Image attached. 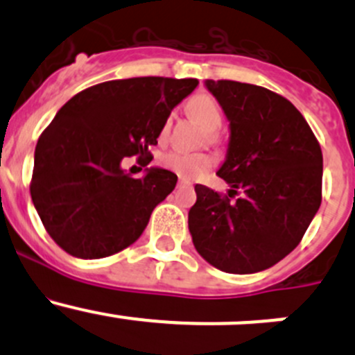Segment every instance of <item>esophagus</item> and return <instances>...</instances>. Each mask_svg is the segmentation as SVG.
Instances as JSON below:
<instances>
[{"mask_svg":"<svg viewBox=\"0 0 355 355\" xmlns=\"http://www.w3.org/2000/svg\"><path fill=\"white\" fill-rule=\"evenodd\" d=\"M187 185H191L187 180H178V187H187Z\"/></svg>","mask_w":355,"mask_h":355,"instance_id":"34e87169","label":"esophagus"}]
</instances>
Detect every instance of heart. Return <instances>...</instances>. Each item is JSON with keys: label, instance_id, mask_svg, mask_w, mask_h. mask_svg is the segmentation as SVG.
Listing matches in <instances>:
<instances>
[{"label": "heart", "instance_id": "obj_1", "mask_svg": "<svg viewBox=\"0 0 355 355\" xmlns=\"http://www.w3.org/2000/svg\"><path fill=\"white\" fill-rule=\"evenodd\" d=\"M189 110H191L192 116L202 125L207 130H218L221 127V121H223V116H221V110L218 106V103L214 101L211 96L207 94H199L196 96L194 99L189 105ZM168 127L170 123L163 125V130H161V135H166ZM164 168H168L170 171L177 173L178 177L182 178H198L207 168L213 164V159H211L209 155L206 153H185V151H171L168 155L163 156L161 159Z\"/></svg>", "mask_w": 355, "mask_h": 355}]
</instances>
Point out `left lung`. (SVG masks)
<instances>
[{
    "label": "left lung",
    "mask_w": 355,
    "mask_h": 355,
    "mask_svg": "<svg viewBox=\"0 0 355 355\" xmlns=\"http://www.w3.org/2000/svg\"><path fill=\"white\" fill-rule=\"evenodd\" d=\"M230 128L216 173L228 198L196 185L189 211L196 250L221 271L250 275L275 266L306 234L321 204L323 155L299 110L252 84L206 80ZM241 191V198H230Z\"/></svg>",
    "instance_id": "left-lung-1"
}]
</instances>
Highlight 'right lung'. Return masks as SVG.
Wrapping results in <instances>:
<instances>
[{
  "label": "right lung",
  "instance_id": "add662e5",
  "mask_svg": "<svg viewBox=\"0 0 355 355\" xmlns=\"http://www.w3.org/2000/svg\"><path fill=\"white\" fill-rule=\"evenodd\" d=\"M196 78L135 77L92 85L65 103L39 137L31 196L42 225L68 254L99 259L132 245L177 185L159 166L132 178L125 156H149L171 110Z\"/></svg>",
  "mask_w": 355,
  "mask_h": 355
}]
</instances>
